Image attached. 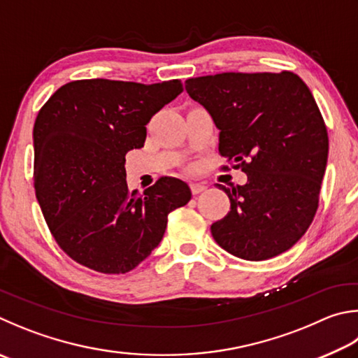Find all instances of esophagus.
<instances>
[{
  "mask_svg": "<svg viewBox=\"0 0 358 358\" xmlns=\"http://www.w3.org/2000/svg\"><path fill=\"white\" fill-rule=\"evenodd\" d=\"M205 189H206L205 183H191V191H192L194 196H196V194L203 192Z\"/></svg>",
  "mask_w": 358,
  "mask_h": 358,
  "instance_id": "obj_1",
  "label": "esophagus"
}]
</instances>
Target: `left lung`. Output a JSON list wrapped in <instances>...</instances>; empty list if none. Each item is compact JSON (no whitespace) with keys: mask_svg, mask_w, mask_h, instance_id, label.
<instances>
[{"mask_svg":"<svg viewBox=\"0 0 358 358\" xmlns=\"http://www.w3.org/2000/svg\"><path fill=\"white\" fill-rule=\"evenodd\" d=\"M186 92L211 114L219 153L247 173L243 186L219 187L230 211L211 225L231 255L262 262L291 249L313 220L329 157V136L301 78L227 73L189 78Z\"/></svg>","mask_w":358,"mask_h":358,"instance_id":"obj_1","label":"left lung"}]
</instances>
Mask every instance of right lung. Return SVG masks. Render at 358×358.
Masks as SVG:
<instances>
[{
    "label": "right lung",
    "mask_w": 358,
    "mask_h": 358,
    "mask_svg": "<svg viewBox=\"0 0 358 358\" xmlns=\"http://www.w3.org/2000/svg\"><path fill=\"white\" fill-rule=\"evenodd\" d=\"M181 92L178 80H78L38 111L36 197L51 235L76 263L129 272L161 243L169 213L191 200L189 186L172 177L129 192L125 171V155L144 147L147 123Z\"/></svg>",
    "instance_id": "obj_1"
}]
</instances>
